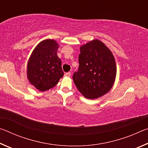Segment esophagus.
<instances>
[{"instance_id":"obj_1","label":"esophagus","mask_w":148,"mask_h":148,"mask_svg":"<svg viewBox=\"0 0 148 148\" xmlns=\"http://www.w3.org/2000/svg\"><path fill=\"white\" fill-rule=\"evenodd\" d=\"M71 72H66V73L64 74V76L66 77H70L71 76Z\"/></svg>"}]
</instances>
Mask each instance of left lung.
Wrapping results in <instances>:
<instances>
[{
  "instance_id": "8db88e82",
  "label": "left lung",
  "mask_w": 148,
  "mask_h": 148,
  "mask_svg": "<svg viewBox=\"0 0 148 148\" xmlns=\"http://www.w3.org/2000/svg\"><path fill=\"white\" fill-rule=\"evenodd\" d=\"M116 64L114 55L97 39L80 46L79 69L73 75L78 91L88 99H95L108 92L116 80Z\"/></svg>"
}]
</instances>
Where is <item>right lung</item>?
I'll return each mask as SVG.
<instances>
[{
  "label": "right lung",
  "mask_w": 148,
  "mask_h": 148,
  "mask_svg": "<svg viewBox=\"0 0 148 148\" xmlns=\"http://www.w3.org/2000/svg\"><path fill=\"white\" fill-rule=\"evenodd\" d=\"M59 47L55 40H44L35 47L28 60L27 78L40 91L53 88L63 76L61 60L57 56Z\"/></svg>",
  "instance_id": "add662e5"
}]
</instances>
